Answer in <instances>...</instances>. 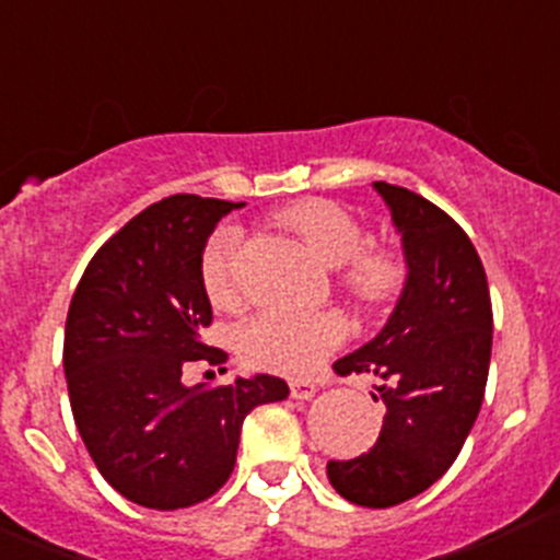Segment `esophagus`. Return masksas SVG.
Returning a JSON list of instances; mask_svg holds the SVG:
<instances>
[{"label":"esophagus","instance_id":"esophagus-1","mask_svg":"<svg viewBox=\"0 0 560 560\" xmlns=\"http://www.w3.org/2000/svg\"><path fill=\"white\" fill-rule=\"evenodd\" d=\"M315 390H318V385L310 383V380H291V396H293V399H299V401L313 399Z\"/></svg>","mask_w":560,"mask_h":560}]
</instances>
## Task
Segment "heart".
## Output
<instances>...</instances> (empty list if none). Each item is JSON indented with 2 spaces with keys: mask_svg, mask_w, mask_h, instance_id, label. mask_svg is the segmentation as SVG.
Here are the masks:
<instances>
[{
  "mask_svg": "<svg viewBox=\"0 0 560 560\" xmlns=\"http://www.w3.org/2000/svg\"><path fill=\"white\" fill-rule=\"evenodd\" d=\"M280 226L304 242L326 267H339L342 288L364 310L394 302L407 280V264L394 247L364 245L366 232L353 212L331 199H302L278 215ZM240 247L237 229L223 226L201 250L199 275L207 299L215 307L240 302ZM348 337V320L337 310L285 313L261 310L237 331L240 355L250 366L280 374H304L315 369Z\"/></svg>",
  "mask_w": 560,
  "mask_h": 560,
  "instance_id": "obj_1",
  "label": "heart"
}]
</instances>
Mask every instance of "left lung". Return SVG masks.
<instances>
[{"label": "left lung", "instance_id": "obj_1", "mask_svg": "<svg viewBox=\"0 0 560 560\" xmlns=\"http://www.w3.org/2000/svg\"><path fill=\"white\" fill-rule=\"evenodd\" d=\"M401 232L407 282L383 331L334 364L339 377L377 374L383 431L359 458L328 460L342 499L385 510L434 486L458 458L482 407L493 310L486 269L464 229L401 186L374 183Z\"/></svg>", "mask_w": 560, "mask_h": 560}]
</instances>
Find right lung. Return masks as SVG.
<instances>
[{
	"label": "right lung",
	"mask_w": 560,
	"mask_h": 560,
	"mask_svg": "<svg viewBox=\"0 0 560 560\" xmlns=\"http://www.w3.org/2000/svg\"><path fill=\"white\" fill-rule=\"evenodd\" d=\"M234 201L175 194L131 218L85 267L65 328L74 423L96 469L124 499L183 510L210 499L237 464L253 407L282 401L285 380L183 383L194 361L226 353L201 339L212 307L199 261Z\"/></svg>",
	"instance_id": "right-lung-1"
}]
</instances>
